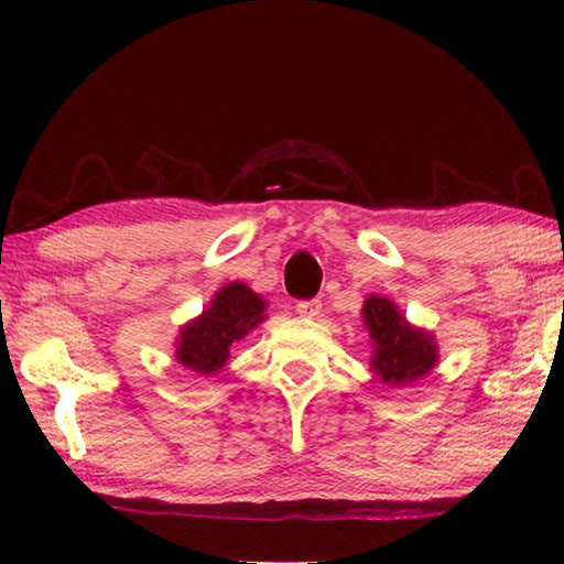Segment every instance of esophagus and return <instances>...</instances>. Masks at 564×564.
Segmentation results:
<instances>
[{
  "instance_id": "esophagus-1",
  "label": "esophagus",
  "mask_w": 564,
  "mask_h": 564,
  "mask_svg": "<svg viewBox=\"0 0 564 564\" xmlns=\"http://www.w3.org/2000/svg\"><path fill=\"white\" fill-rule=\"evenodd\" d=\"M321 301H316V299H311V301H299L295 303V313H299L301 318H318V313H321Z\"/></svg>"
}]
</instances>
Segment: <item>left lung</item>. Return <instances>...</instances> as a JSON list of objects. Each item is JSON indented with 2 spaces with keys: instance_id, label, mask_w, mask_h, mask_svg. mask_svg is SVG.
Listing matches in <instances>:
<instances>
[{
  "instance_id": "obj_1",
  "label": "left lung",
  "mask_w": 564,
  "mask_h": 564,
  "mask_svg": "<svg viewBox=\"0 0 564 564\" xmlns=\"http://www.w3.org/2000/svg\"><path fill=\"white\" fill-rule=\"evenodd\" d=\"M370 333L373 358L370 368L380 383L408 386L431 373L437 362V346L433 333L408 326L398 305L380 295H370L360 311Z\"/></svg>"
}]
</instances>
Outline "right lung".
Returning a JSON list of instances; mask_svg holds the SVG:
<instances>
[{"mask_svg": "<svg viewBox=\"0 0 564 564\" xmlns=\"http://www.w3.org/2000/svg\"><path fill=\"white\" fill-rule=\"evenodd\" d=\"M265 301L246 283L234 281L218 291L196 321L186 323L176 340V360L202 376H214L228 360L236 340L265 318Z\"/></svg>", "mask_w": 564, "mask_h": 564, "instance_id": "1", "label": "right lung"}]
</instances>
